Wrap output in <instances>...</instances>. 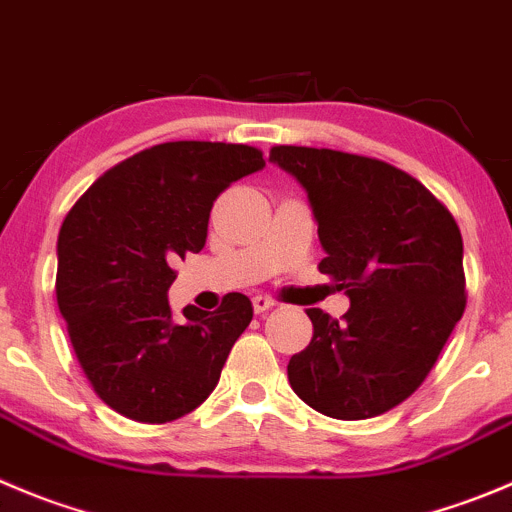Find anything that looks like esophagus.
Here are the masks:
<instances>
[{
    "mask_svg": "<svg viewBox=\"0 0 512 512\" xmlns=\"http://www.w3.org/2000/svg\"><path fill=\"white\" fill-rule=\"evenodd\" d=\"M274 306H276V301L271 299V296H264V294L253 296V311H256V314H264V311L274 309Z\"/></svg>",
    "mask_w": 512,
    "mask_h": 512,
    "instance_id": "esophagus-1",
    "label": "esophagus"
}]
</instances>
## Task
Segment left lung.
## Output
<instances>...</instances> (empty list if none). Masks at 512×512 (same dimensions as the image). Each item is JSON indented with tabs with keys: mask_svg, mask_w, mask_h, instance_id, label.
I'll return each instance as SVG.
<instances>
[{
	"mask_svg": "<svg viewBox=\"0 0 512 512\" xmlns=\"http://www.w3.org/2000/svg\"><path fill=\"white\" fill-rule=\"evenodd\" d=\"M269 160L304 186L319 271L352 304L342 321L306 311L314 337L289 359L291 389L334 420L384 415L425 382L465 311L460 228L384 160L301 145H276Z\"/></svg>",
	"mask_w": 512,
	"mask_h": 512,
	"instance_id": "left-lung-1",
	"label": "left lung"
}]
</instances>
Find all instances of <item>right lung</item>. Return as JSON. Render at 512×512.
<instances>
[{
  "label": "right lung",
  "mask_w": 512,
  "mask_h": 512,
  "mask_svg": "<svg viewBox=\"0 0 512 512\" xmlns=\"http://www.w3.org/2000/svg\"><path fill=\"white\" fill-rule=\"evenodd\" d=\"M259 148L175 140L140 150L92 183L57 238V306L92 389L123 417L163 425L216 389L251 324L243 294L173 321V261L206 246L213 201L264 168Z\"/></svg>",
  "instance_id": "obj_1"
}]
</instances>
